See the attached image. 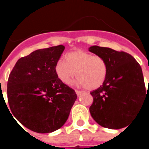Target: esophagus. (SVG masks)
I'll return each instance as SVG.
<instances>
[{
  "mask_svg": "<svg viewBox=\"0 0 149 149\" xmlns=\"http://www.w3.org/2000/svg\"><path fill=\"white\" fill-rule=\"evenodd\" d=\"M75 93H76V94H77V96H80V95H81V94H82L83 92H82V91L75 90Z\"/></svg>",
  "mask_w": 149,
  "mask_h": 149,
  "instance_id": "obj_1",
  "label": "esophagus"
}]
</instances>
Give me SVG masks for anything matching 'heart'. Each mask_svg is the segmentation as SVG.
<instances>
[{"mask_svg":"<svg viewBox=\"0 0 149 149\" xmlns=\"http://www.w3.org/2000/svg\"><path fill=\"white\" fill-rule=\"evenodd\" d=\"M65 60H58L54 67L56 77L64 84H69L75 75L77 85L95 89L106 80L108 65L102 56L77 50L66 54Z\"/></svg>","mask_w":149,"mask_h":149,"instance_id":"1","label":"heart"}]
</instances>
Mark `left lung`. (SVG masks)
<instances>
[{
  "label": "left lung",
  "mask_w": 149,
  "mask_h": 149,
  "mask_svg": "<svg viewBox=\"0 0 149 149\" xmlns=\"http://www.w3.org/2000/svg\"><path fill=\"white\" fill-rule=\"evenodd\" d=\"M89 51L102 56L108 65L103 85L90 94L89 112L102 127L120 129L128 125L144 104L146 87L141 66L129 54L94 45Z\"/></svg>",
  "instance_id": "left-lung-1"
}]
</instances>
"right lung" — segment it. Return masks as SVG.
<instances>
[{
    "label": "right lung",
    "mask_w": 149,
    "mask_h": 149,
    "mask_svg": "<svg viewBox=\"0 0 149 149\" xmlns=\"http://www.w3.org/2000/svg\"><path fill=\"white\" fill-rule=\"evenodd\" d=\"M64 49L58 45L33 51L17 61L9 76L7 97L12 116L34 132L46 134L60 128L77 98L55 73Z\"/></svg>",
    "instance_id": "obj_1"
}]
</instances>
